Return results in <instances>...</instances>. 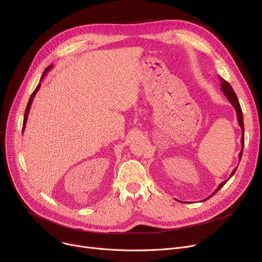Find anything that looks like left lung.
<instances>
[{"label":"left lung","mask_w":262,"mask_h":262,"mask_svg":"<svg viewBox=\"0 0 262 262\" xmlns=\"http://www.w3.org/2000/svg\"><path fill=\"white\" fill-rule=\"evenodd\" d=\"M220 80H221V89H222V91H223V93L225 94V96L227 98V100L229 101V103L233 106V108L236 109V113H237V117H238V123H239V126L241 127V130H242V136H241V152L239 153V162H240V160H241V157H242V153H243V146H244V124H243V114H242V109H241V106H240V103H239V100H238V98H237V95H236V93H235V91H233V89H232V87L228 84V82L224 79V78H222L221 76H220ZM238 168V167H237ZM237 168H235L232 170V172H231V174L229 175V177L227 178V181H224L223 183H221L219 185V187L214 190V192L213 193L210 195V196H208L207 199H205V200H203L202 202H205V201H207V200H209V198H211V196H213L216 192L221 189L227 182H228V180L229 178L235 174V172L237 171ZM180 202V201H178ZM184 203H186V202H184Z\"/></svg>","instance_id":"1"}]
</instances>
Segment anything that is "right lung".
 <instances>
[{
	"label": "right lung",
	"instance_id": "1",
	"mask_svg": "<svg viewBox=\"0 0 262 262\" xmlns=\"http://www.w3.org/2000/svg\"><path fill=\"white\" fill-rule=\"evenodd\" d=\"M52 67H53V64H51V66H49L46 70H45V72H43V74H42V76H41V79H40V81L42 80V78L46 76V74H47V72H49L51 69H52ZM40 82L38 84V86L36 87V89L34 90V92L32 93V95H31V98H30V100H29V103H27V106H26V109H25V114H24V120H23V127H22V130L24 132V129H25V125H26V121H27V117H29V114H30V109H31V105H32V102H33V100H34V98H35V95H36V93H37V91L39 90V88H40Z\"/></svg>",
	"mask_w": 262,
	"mask_h": 262
}]
</instances>
